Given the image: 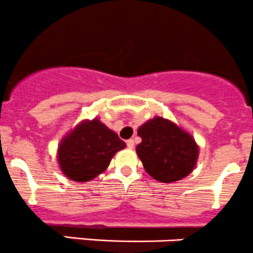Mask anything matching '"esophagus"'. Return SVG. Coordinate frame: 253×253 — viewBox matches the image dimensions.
Instances as JSON below:
<instances>
[{
  "instance_id": "1",
  "label": "esophagus",
  "mask_w": 253,
  "mask_h": 253,
  "mask_svg": "<svg viewBox=\"0 0 253 253\" xmlns=\"http://www.w3.org/2000/svg\"><path fill=\"white\" fill-rule=\"evenodd\" d=\"M126 144H127V147H128V148H133V147H134V141H133V139H127Z\"/></svg>"
}]
</instances>
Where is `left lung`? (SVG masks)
Returning a JSON list of instances; mask_svg holds the SVG:
<instances>
[{"instance_id":"8db88e82","label":"left lung","mask_w":253,"mask_h":253,"mask_svg":"<svg viewBox=\"0 0 253 253\" xmlns=\"http://www.w3.org/2000/svg\"><path fill=\"white\" fill-rule=\"evenodd\" d=\"M137 134L142 138L137 154L147 173L156 180H180L194 169L199 152L197 143L173 122L156 117L142 125Z\"/></svg>"}]
</instances>
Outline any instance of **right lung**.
Masks as SVG:
<instances>
[{"label": "right lung", "mask_w": 253, "mask_h": 253, "mask_svg": "<svg viewBox=\"0 0 253 253\" xmlns=\"http://www.w3.org/2000/svg\"><path fill=\"white\" fill-rule=\"evenodd\" d=\"M126 147L120 137L97 119L80 124L59 146L63 173L75 181H89L109 167L117 151Z\"/></svg>", "instance_id": "1"}]
</instances>
